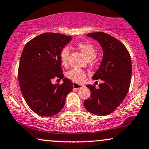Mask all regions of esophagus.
I'll use <instances>...</instances> for the list:
<instances>
[{
  "label": "esophagus",
  "instance_id": "esophagus-1",
  "mask_svg": "<svg viewBox=\"0 0 149 149\" xmlns=\"http://www.w3.org/2000/svg\"><path fill=\"white\" fill-rule=\"evenodd\" d=\"M83 86H84V85H83L78 84V83H75V82H73V88H75V89H79V88H83Z\"/></svg>",
  "mask_w": 149,
  "mask_h": 149
}]
</instances>
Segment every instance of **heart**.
<instances>
[{"mask_svg":"<svg viewBox=\"0 0 149 149\" xmlns=\"http://www.w3.org/2000/svg\"><path fill=\"white\" fill-rule=\"evenodd\" d=\"M77 47L82 52L89 60L94 59L97 55V49L92 44L88 42H80L77 44ZM70 54L69 47H65L60 52V60L63 66H66L68 64ZM66 77L76 83H81L85 78V73L80 69H73L66 73Z\"/></svg>","mask_w":149,"mask_h":149,"instance_id":"obj_1","label":"heart"}]
</instances>
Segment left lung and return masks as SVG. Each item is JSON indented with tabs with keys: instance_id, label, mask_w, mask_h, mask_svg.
<instances>
[{
	"instance_id": "obj_1",
	"label": "left lung",
	"mask_w": 149,
	"mask_h": 149,
	"mask_svg": "<svg viewBox=\"0 0 149 149\" xmlns=\"http://www.w3.org/2000/svg\"><path fill=\"white\" fill-rule=\"evenodd\" d=\"M88 36L95 39L103 49V59L100 66L92 76L93 80L101 79L103 83L88 85L90 98L84 106L89 112L97 116H107L117 109L127 95L130 85L132 61L130 55L123 44L116 38L104 33L95 32Z\"/></svg>"
}]
</instances>
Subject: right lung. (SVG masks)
<instances>
[{"instance_id":"add662e5","label":"right lung","mask_w":149,"mask_h":149,"mask_svg":"<svg viewBox=\"0 0 149 149\" xmlns=\"http://www.w3.org/2000/svg\"><path fill=\"white\" fill-rule=\"evenodd\" d=\"M71 36L45 33L26 44L20 57L18 80L24 98L30 109L39 116H52L64 107L73 90L71 80L64 78L60 52ZM54 77L63 78L61 85H54Z\"/></svg>"}]
</instances>
